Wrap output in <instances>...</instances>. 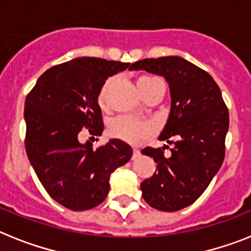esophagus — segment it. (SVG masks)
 Returning <instances> with one entry per match:
<instances>
[{
  "mask_svg": "<svg viewBox=\"0 0 251 251\" xmlns=\"http://www.w3.org/2000/svg\"><path fill=\"white\" fill-rule=\"evenodd\" d=\"M139 156H141V151L138 148H133V158H137Z\"/></svg>",
  "mask_w": 251,
  "mask_h": 251,
  "instance_id": "obj_1",
  "label": "esophagus"
}]
</instances>
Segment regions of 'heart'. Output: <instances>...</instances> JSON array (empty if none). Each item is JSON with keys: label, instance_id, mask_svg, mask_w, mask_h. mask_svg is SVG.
I'll return each mask as SVG.
<instances>
[{"label": "heart", "instance_id": "obj_1", "mask_svg": "<svg viewBox=\"0 0 251 251\" xmlns=\"http://www.w3.org/2000/svg\"><path fill=\"white\" fill-rule=\"evenodd\" d=\"M161 81L157 77L152 76H142L137 80V88H138L139 93H142L146 88L152 85L153 83ZM112 79H108L105 83L101 85L100 90L98 93V103L99 105H104L106 100V94H108V89H109ZM109 132L114 138L123 139L127 142H138L141 141L143 137L148 133V126L145 122L139 121L133 117H128V115H122L118 118H114L109 124Z\"/></svg>", "mask_w": 251, "mask_h": 251}]
</instances>
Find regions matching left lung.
I'll return each mask as SVG.
<instances>
[{"label": "left lung", "instance_id": "8db88e82", "mask_svg": "<svg viewBox=\"0 0 251 251\" xmlns=\"http://www.w3.org/2000/svg\"><path fill=\"white\" fill-rule=\"evenodd\" d=\"M129 69L162 75L170 84L171 112L159 139L174 148L168 157L165 147L142 150L154 159L157 170L141 190L153 208L177 211L194 203L220 170L229 110L211 75L182 57L139 60Z\"/></svg>", "mask_w": 251, "mask_h": 251}]
</instances>
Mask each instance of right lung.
<instances>
[{
	"instance_id": "add662e5",
	"label": "right lung",
	"mask_w": 251,
	"mask_h": 251,
	"mask_svg": "<svg viewBox=\"0 0 251 251\" xmlns=\"http://www.w3.org/2000/svg\"><path fill=\"white\" fill-rule=\"evenodd\" d=\"M129 65L77 57L48 69L26 97L27 157L46 192L69 210H90L103 202L110 174L132 157V147L121 139L97 150L77 141L83 128L101 136L98 93L106 77Z\"/></svg>"
}]
</instances>
